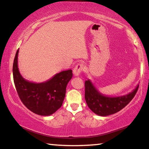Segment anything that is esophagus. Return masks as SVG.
<instances>
[{"instance_id":"esophagus-1","label":"esophagus","mask_w":149,"mask_h":149,"mask_svg":"<svg viewBox=\"0 0 149 149\" xmlns=\"http://www.w3.org/2000/svg\"><path fill=\"white\" fill-rule=\"evenodd\" d=\"M85 70V67L83 64H77V65L75 66V68L73 70V73H74V75L75 76H78V75L80 74L81 72H83Z\"/></svg>"}]
</instances>
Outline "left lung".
<instances>
[{
    "instance_id": "obj_1",
    "label": "left lung",
    "mask_w": 149,
    "mask_h": 149,
    "mask_svg": "<svg viewBox=\"0 0 149 149\" xmlns=\"http://www.w3.org/2000/svg\"><path fill=\"white\" fill-rule=\"evenodd\" d=\"M139 85L132 92L124 96L109 97L101 94L90 79L85 81V99L88 107L95 114L106 116L115 114L132 100L138 91Z\"/></svg>"
}]
</instances>
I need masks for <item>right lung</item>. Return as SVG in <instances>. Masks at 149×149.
Masks as SVG:
<instances>
[{
  "instance_id": "add662e5",
  "label": "right lung",
  "mask_w": 149,
  "mask_h": 149,
  "mask_svg": "<svg viewBox=\"0 0 149 149\" xmlns=\"http://www.w3.org/2000/svg\"><path fill=\"white\" fill-rule=\"evenodd\" d=\"M17 51L13 66V79L18 95L29 110L41 116H49L61 108L72 70L63 71L42 83H34L22 77L18 68Z\"/></svg>"
}]
</instances>
